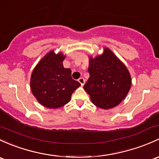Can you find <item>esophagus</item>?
Listing matches in <instances>:
<instances>
[{"mask_svg":"<svg viewBox=\"0 0 159 159\" xmlns=\"http://www.w3.org/2000/svg\"><path fill=\"white\" fill-rule=\"evenodd\" d=\"M78 81H79V83H80V84H81L82 86H83V85H84V83H85V80H84V78H83V77L80 78V79L78 80Z\"/></svg>","mask_w":159,"mask_h":159,"instance_id":"esophagus-1","label":"esophagus"}]
</instances>
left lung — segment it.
Instances as JSON below:
<instances>
[{
    "label": "left lung",
    "instance_id": "8db88e82",
    "mask_svg": "<svg viewBox=\"0 0 159 159\" xmlns=\"http://www.w3.org/2000/svg\"><path fill=\"white\" fill-rule=\"evenodd\" d=\"M89 59V78L83 89L95 106L116 107L130 89L132 80L127 66L108 48H104L101 55Z\"/></svg>",
    "mask_w": 159,
    "mask_h": 159
}]
</instances>
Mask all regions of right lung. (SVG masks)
<instances>
[{
    "label": "right lung",
    "instance_id": "right-lung-1",
    "mask_svg": "<svg viewBox=\"0 0 159 159\" xmlns=\"http://www.w3.org/2000/svg\"><path fill=\"white\" fill-rule=\"evenodd\" d=\"M66 56L54 50L45 54L32 70L30 88L34 96L48 108H58L67 104L80 83L71 77V70L64 68Z\"/></svg>",
    "mask_w": 159,
    "mask_h": 159
}]
</instances>
